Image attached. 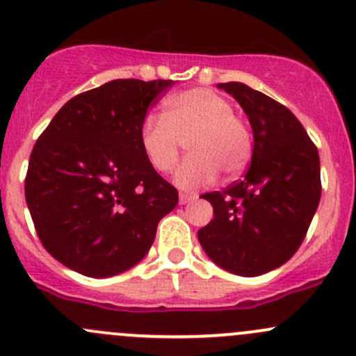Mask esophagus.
<instances>
[{"label":"esophagus","mask_w":356,"mask_h":356,"mask_svg":"<svg viewBox=\"0 0 356 356\" xmlns=\"http://www.w3.org/2000/svg\"><path fill=\"white\" fill-rule=\"evenodd\" d=\"M193 199H195V197H193V195H188V193H179V197H178L179 204H181V205H185V204L192 202Z\"/></svg>","instance_id":"34e87169"}]
</instances>
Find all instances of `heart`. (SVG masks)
I'll list each match as a JSON object with an SVG mask.
<instances>
[{"label": "heart", "instance_id": "b5f03b06", "mask_svg": "<svg viewBox=\"0 0 356 356\" xmlns=\"http://www.w3.org/2000/svg\"><path fill=\"white\" fill-rule=\"evenodd\" d=\"M181 142L190 157L175 173L181 190L200 188L218 178L240 175L252 157L248 127L233 104L211 89H190L164 101L163 116H147L140 128V147L157 173H170L178 163Z\"/></svg>", "mask_w": 356, "mask_h": 356}]
</instances>
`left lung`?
Here are the masks:
<instances>
[{
	"label": "left lung",
	"instance_id": "1",
	"mask_svg": "<svg viewBox=\"0 0 356 356\" xmlns=\"http://www.w3.org/2000/svg\"><path fill=\"white\" fill-rule=\"evenodd\" d=\"M218 87L248 116L254 151L243 179L204 193L214 219L197 236L216 266L254 277L283 266L302 245L321 200V163L286 106L241 82Z\"/></svg>",
	"mask_w": 356,
	"mask_h": 356
}]
</instances>
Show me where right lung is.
Instances as JSON below:
<instances>
[{"instance_id": "obj_1", "label": "right lung", "mask_w": 356, "mask_h": 356, "mask_svg": "<svg viewBox=\"0 0 356 356\" xmlns=\"http://www.w3.org/2000/svg\"><path fill=\"white\" fill-rule=\"evenodd\" d=\"M173 80H111L70 99L32 149L25 200L39 240L89 277L122 274L147 255L178 204L140 147L154 99Z\"/></svg>"}]
</instances>
